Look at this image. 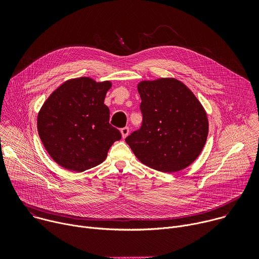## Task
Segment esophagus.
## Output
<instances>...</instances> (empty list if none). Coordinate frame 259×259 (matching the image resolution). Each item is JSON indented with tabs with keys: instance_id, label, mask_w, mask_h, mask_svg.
Returning <instances> with one entry per match:
<instances>
[{
	"instance_id": "obj_1",
	"label": "esophagus",
	"mask_w": 259,
	"mask_h": 259,
	"mask_svg": "<svg viewBox=\"0 0 259 259\" xmlns=\"http://www.w3.org/2000/svg\"><path fill=\"white\" fill-rule=\"evenodd\" d=\"M121 134H122V137L123 138H126L129 134V127H125V128H122L121 129Z\"/></svg>"
}]
</instances>
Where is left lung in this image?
Wrapping results in <instances>:
<instances>
[{"label":"left lung","mask_w":259,"mask_h":259,"mask_svg":"<svg viewBox=\"0 0 259 259\" xmlns=\"http://www.w3.org/2000/svg\"><path fill=\"white\" fill-rule=\"evenodd\" d=\"M143 123L126 137L147 167L172 173L189 167L206 143V110L192 90L175 78L143 80L137 85Z\"/></svg>","instance_id":"obj_1"}]
</instances>
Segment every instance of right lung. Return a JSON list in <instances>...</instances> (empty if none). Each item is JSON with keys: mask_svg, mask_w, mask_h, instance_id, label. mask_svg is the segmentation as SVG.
<instances>
[{"mask_svg": "<svg viewBox=\"0 0 259 259\" xmlns=\"http://www.w3.org/2000/svg\"><path fill=\"white\" fill-rule=\"evenodd\" d=\"M110 81L89 77L69 79L58 86L39 110L36 127L49 156L62 168L83 172L101 164L109 147L121 139L108 123L104 104Z\"/></svg>", "mask_w": 259, "mask_h": 259, "instance_id": "add662e5", "label": "right lung"}]
</instances>
